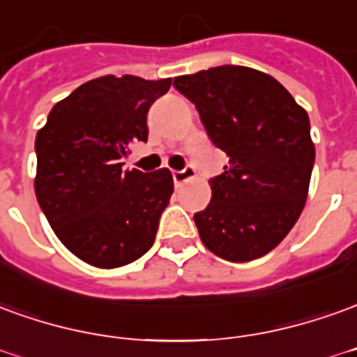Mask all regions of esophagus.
<instances>
[{
	"label": "esophagus",
	"instance_id": "1",
	"mask_svg": "<svg viewBox=\"0 0 357 357\" xmlns=\"http://www.w3.org/2000/svg\"><path fill=\"white\" fill-rule=\"evenodd\" d=\"M172 178L176 181V185H181V183H185L189 179L195 178V168L191 166V164H187L183 170H174L172 172Z\"/></svg>",
	"mask_w": 357,
	"mask_h": 357
}]
</instances>
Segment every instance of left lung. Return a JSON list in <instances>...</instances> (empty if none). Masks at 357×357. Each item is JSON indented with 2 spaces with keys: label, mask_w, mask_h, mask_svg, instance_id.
<instances>
[{
  "label": "left lung",
  "mask_w": 357,
  "mask_h": 357,
  "mask_svg": "<svg viewBox=\"0 0 357 357\" xmlns=\"http://www.w3.org/2000/svg\"><path fill=\"white\" fill-rule=\"evenodd\" d=\"M206 133L228 154L213 199L193 216L206 249L231 263L266 255L300 218L315 162L307 112L271 75L220 66L181 75Z\"/></svg>",
  "instance_id": "8db88e82"
}]
</instances>
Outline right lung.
<instances>
[{"instance_id":"right-lung-1","label":"right lung","mask_w":357,"mask_h":357,"mask_svg":"<svg viewBox=\"0 0 357 357\" xmlns=\"http://www.w3.org/2000/svg\"><path fill=\"white\" fill-rule=\"evenodd\" d=\"M172 79L98 77L52 108L36 135L34 191L52 230L73 255L118 268L153 248L174 193L170 170H123L129 144L146 141V114Z\"/></svg>"}]
</instances>
